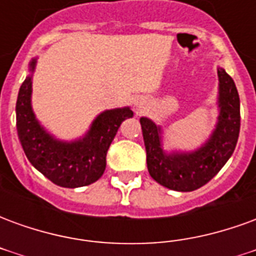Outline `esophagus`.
<instances>
[{"instance_id": "34e87169", "label": "esophagus", "mask_w": 256, "mask_h": 256, "mask_svg": "<svg viewBox=\"0 0 256 256\" xmlns=\"http://www.w3.org/2000/svg\"><path fill=\"white\" fill-rule=\"evenodd\" d=\"M144 106H145L144 98H136V100H134V110H136L137 112L142 111Z\"/></svg>"}]
</instances>
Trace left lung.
I'll use <instances>...</instances> for the list:
<instances>
[{
  "instance_id": "1",
  "label": "left lung",
  "mask_w": 256,
  "mask_h": 256,
  "mask_svg": "<svg viewBox=\"0 0 256 256\" xmlns=\"http://www.w3.org/2000/svg\"><path fill=\"white\" fill-rule=\"evenodd\" d=\"M220 115L214 132L200 148L192 152L166 154L162 144V128L141 118L150 177L163 186L178 192H192L215 177L236 148L240 133V98L233 79L218 68Z\"/></svg>"
}]
</instances>
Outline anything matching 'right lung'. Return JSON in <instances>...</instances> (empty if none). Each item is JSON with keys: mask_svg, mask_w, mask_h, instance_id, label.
Instances as JSON below:
<instances>
[{"mask_svg": "<svg viewBox=\"0 0 256 256\" xmlns=\"http://www.w3.org/2000/svg\"><path fill=\"white\" fill-rule=\"evenodd\" d=\"M36 58L30 63V75L22 84L16 101V128L27 159L48 180L63 188H79L96 182L104 174L106 152L118 128L133 111L115 108L101 112L82 138L62 141L48 133L31 106L32 72Z\"/></svg>", "mask_w": 256, "mask_h": 256, "instance_id": "1", "label": "right lung"}]
</instances>
